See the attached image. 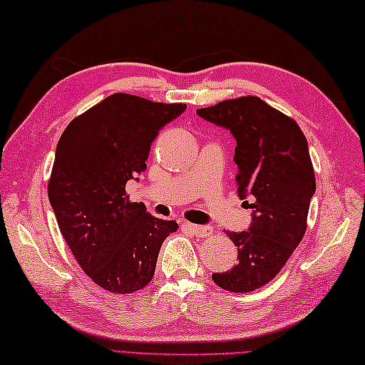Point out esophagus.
I'll return each mask as SVG.
<instances>
[{
  "instance_id": "obj_1",
  "label": "esophagus",
  "mask_w": 365,
  "mask_h": 365,
  "mask_svg": "<svg viewBox=\"0 0 365 365\" xmlns=\"http://www.w3.org/2000/svg\"><path fill=\"white\" fill-rule=\"evenodd\" d=\"M184 229H187V231L192 232L197 237H207L213 232V229L210 226H197V225H190V222H184L182 225Z\"/></svg>"
}]
</instances>
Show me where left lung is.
<instances>
[{
    "mask_svg": "<svg viewBox=\"0 0 365 365\" xmlns=\"http://www.w3.org/2000/svg\"><path fill=\"white\" fill-rule=\"evenodd\" d=\"M197 115L232 133L237 192L253 212L248 231L226 232L237 247V264L212 277L227 292H253L277 276L306 232L316 192L308 140L295 120L257 96L222 101Z\"/></svg>",
    "mask_w": 365,
    "mask_h": 365,
    "instance_id": "left-lung-1",
    "label": "left lung"
}]
</instances>
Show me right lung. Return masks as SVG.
<instances>
[{"label":"right lung","instance_id":"right-lung-1","mask_svg":"<svg viewBox=\"0 0 365 365\" xmlns=\"http://www.w3.org/2000/svg\"><path fill=\"white\" fill-rule=\"evenodd\" d=\"M184 110L186 104L117 93L70 121L57 143L51 207L81 269L108 292L144 289L163 240L178 231L176 221L130 202L125 187L147 168L158 131Z\"/></svg>","mask_w":365,"mask_h":365}]
</instances>
